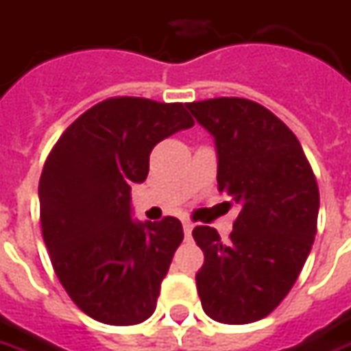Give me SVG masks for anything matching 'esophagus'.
Returning a JSON list of instances; mask_svg holds the SVG:
<instances>
[{
	"label": "esophagus",
	"instance_id": "1",
	"mask_svg": "<svg viewBox=\"0 0 351 351\" xmlns=\"http://www.w3.org/2000/svg\"><path fill=\"white\" fill-rule=\"evenodd\" d=\"M182 226H184L186 238H190V234H192V228H194V223H190V221H184V223H182Z\"/></svg>",
	"mask_w": 351,
	"mask_h": 351
}]
</instances>
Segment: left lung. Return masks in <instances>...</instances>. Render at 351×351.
I'll list each match as a JSON object with an SVG mask.
<instances>
[{"label": "left lung", "mask_w": 351, "mask_h": 351, "mask_svg": "<svg viewBox=\"0 0 351 351\" xmlns=\"http://www.w3.org/2000/svg\"><path fill=\"white\" fill-rule=\"evenodd\" d=\"M188 109L215 138L219 192L242 206L228 242L211 226L192 230L206 257L197 294L219 323H254L280 306L311 252L317 178L294 132L267 107L213 97Z\"/></svg>", "instance_id": "obj_1"}]
</instances>
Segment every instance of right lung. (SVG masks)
<instances>
[{
    "label": "right lung",
    "mask_w": 351,
    "mask_h": 351,
    "mask_svg": "<svg viewBox=\"0 0 351 351\" xmlns=\"http://www.w3.org/2000/svg\"><path fill=\"white\" fill-rule=\"evenodd\" d=\"M192 125L184 104L109 97L66 126L45 159V247L66 294L99 323L138 325L156 311L184 230L175 217L132 221L130 186L144 182L161 140Z\"/></svg>",
    "instance_id": "add662e5"
}]
</instances>
